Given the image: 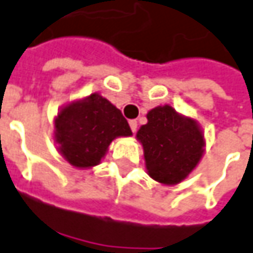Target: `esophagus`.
Wrapping results in <instances>:
<instances>
[{
  "instance_id": "34e87169",
  "label": "esophagus",
  "mask_w": 253,
  "mask_h": 253,
  "mask_svg": "<svg viewBox=\"0 0 253 253\" xmlns=\"http://www.w3.org/2000/svg\"><path fill=\"white\" fill-rule=\"evenodd\" d=\"M129 126H130V129H132V132L135 133V132L138 130V121H136V120H130Z\"/></svg>"
}]
</instances>
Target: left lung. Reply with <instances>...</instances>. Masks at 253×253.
<instances>
[{
  "instance_id": "8db88e82",
  "label": "left lung",
  "mask_w": 253,
  "mask_h": 253,
  "mask_svg": "<svg viewBox=\"0 0 253 253\" xmlns=\"http://www.w3.org/2000/svg\"><path fill=\"white\" fill-rule=\"evenodd\" d=\"M136 138L143 146L149 175L164 185L184 181L202 159L205 138L198 123L178 114L171 106H159L147 113Z\"/></svg>"
}]
</instances>
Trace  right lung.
Returning a JSON list of instances; mask_svg holds the SVG:
<instances>
[{
  "label": "right lung",
  "instance_id": "right-lung-1",
  "mask_svg": "<svg viewBox=\"0 0 253 253\" xmlns=\"http://www.w3.org/2000/svg\"><path fill=\"white\" fill-rule=\"evenodd\" d=\"M54 126L59 153L76 169L97 166L115 138L132 135L123 113L99 93L62 107Z\"/></svg>",
  "mask_w": 253,
  "mask_h": 253
}]
</instances>
